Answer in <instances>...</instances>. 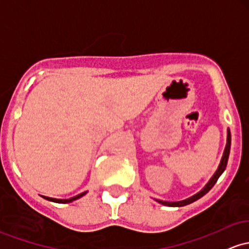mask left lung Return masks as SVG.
Segmentation results:
<instances>
[{
	"instance_id": "obj_1",
	"label": "left lung",
	"mask_w": 249,
	"mask_h": 249,
	"mask_svg": "<svg viewBox=\"0 0 249 249\" xmlns=\"http://www.w3.org/2000/svg\"><path fill=\"white\" fill-rule=\"evenodd\" d=\"M231 131H229V129H227V144H226V147H225V151H223L222 158H221L220 164H218L217 170L215 171V174L213 175L212 178L209 179L208 183H207V184L204 185V187L202 188V189L198 191V193H196L195 195L190 196V197L185 198V200L177 201V202H169V201H163V200H156V201H157L158 203L163 204V206H168V207H183V206H187V204L193 203V202H195L196 200H198V198H201L202 196L206 195V194L208 193V191L212 189L213 187H214L215 183L217 182L218 177H220L221 175H222L223 171L226 170L227 162H228V157H229V152H231Z\"/></svg>"
}]
</instances>
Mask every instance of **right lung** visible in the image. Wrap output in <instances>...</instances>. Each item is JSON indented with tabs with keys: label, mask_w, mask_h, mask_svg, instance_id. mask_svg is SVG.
<instances>
[{
	"label": "right lung",
	"mask_w": 249,
	"mask_h": 249,
	"mask_svg": "<svg viewBox=\"0 0 249 249\" xmlns=\"http://www.w3.org/2000/svg\"><path fill=\"white\" fill-rule=\"evenodd\" d=\"M86 193H87V191H84V193L79 194V195H76V196H74V197H71V198H52V197H47V196H42V197L46 198V200H48V201L55 202V203H71V202H73V201L78 200V198L83 197V196Z\"/></svg>",
	"instance_id": "1"
}]
</instances>
